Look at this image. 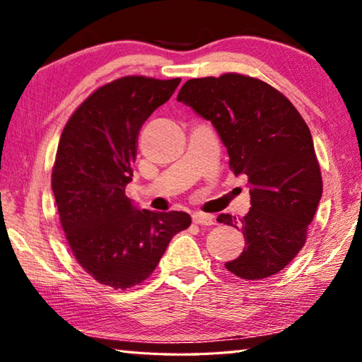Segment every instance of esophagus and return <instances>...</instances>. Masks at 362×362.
<instances>
[{"label": "esophagus", "mask_w": 362, "mask_h": 362, "mask_svg": "<svg viewBox=\"0 0 362 362\" xmlns=\"http://www.w3.org/2000/svg\"><path fill=\"white\" fill-rule=\"evenodd\" d=\"M193 222L198 225H212L214 223V217L211 214H204V212H194L193 214Z\"/></svg>", "instance_id": "34e87169"}]
</instances>
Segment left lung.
<instances>
[{"mask_svg": "<svg viewBox=\"0 0 362 362\" xmlns=\"http://www.w3.org/2000/svg\"><path fill=\"white\" fill-rule=\"evenodd\" d=\"M177 100L212 122L231 170L249 179L246 216L217 217L246 238V247L225 263L226 269L243 279L273 276L303 247L322 196L308 126L279 90L238 73L188 79Z\"/></svg>", "mask_w": 362, "mask_h": 362, "instance_id": "8db88e82", "label": "left lung"}]
</instances>
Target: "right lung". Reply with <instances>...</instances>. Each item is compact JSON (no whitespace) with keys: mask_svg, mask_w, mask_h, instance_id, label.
Instances as JSON below:
<instances>
[{"mask_svg":"<svg viewBox=\"0 0 362 362\" xmlns=\"http://www.w3.org/2000/svg\"><path fill=\"white\" fill-rule=\"evenodd\" d=\"M179 84L180 78L116 79L76 108L60 136L52 169L60 223L76 262L100 284H140L192 223L187 212L139 209L124 193L139 132Z\"/></svg>","mask_w":362,"mask_h":362,"instance_id":"right-lung-1","label":"right lung"}]
</instances>
